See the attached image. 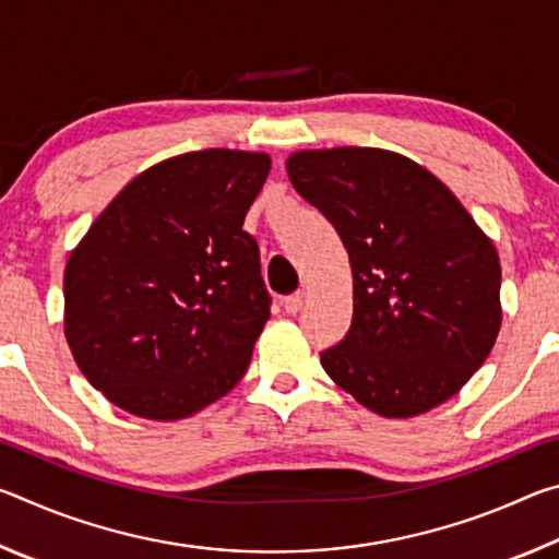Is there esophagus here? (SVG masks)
<instances>
[{
  "label": "esophagus",
  "mask_w": 559,
  "mask_h": 559,
  "mask_svg": "<svg viewBox=\"0 0 559 559\" xmlns=\"http://www.w3.org/2000/svg\"><path fill=\"white\" fill-rule=\"evenodd\" d=\"M302 306H306V293H302V290L293 293V296H288L286 300H283V308H286V313H288V316H296V313H300Z\"/></svg>",
  "instance_id": "34e87169"
}]
</instances>
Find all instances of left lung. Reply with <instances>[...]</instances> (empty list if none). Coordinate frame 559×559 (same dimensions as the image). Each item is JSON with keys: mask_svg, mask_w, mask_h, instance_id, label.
Segmentation results:
<instances>
[{"mask_svg": "<svg viewBox=\"0 0 559 559\" xmlns=\"http://www.w3.org/2000/svg\"><path fill=\"white\" fill-rule=\"evenodd\" d=\"M286 169L353 269V325L320 353L330 380L386 419L451 400L503 320L493 241L439 177L392 150H298Z\"/></svg>", "mask_w": 559, "mask_h": 559, "instance_id": "left-lung-1", "label": "left lung"}]
</instances>
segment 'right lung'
<instances>
[{
	"mask_svg": "<svg viewBox=\"0 0 559 559\" xmlns=\"http://www.w3.org/2000/svg\"><path fill=\"white\" fill-rule=\"evenodd\" d=\"M266 153L197 150L120 189L63 271V335L83 377L140 419L179 421L231 392L269 320L243 216Z\"/></svg>",
	"mask_w": 559,
	"mask_h": 559,
	"instance_id": "add662e5",
	"label": "right lung"
}]
</instances>
